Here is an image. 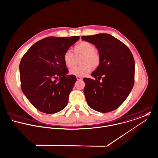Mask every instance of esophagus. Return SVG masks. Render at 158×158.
Instances as JSON below:
<instances>
[{"label":"esophagus","mask_w":158,"mask_h":158,"mask_svg":"<svg viewBox=\"0 0 158 158\" xmlns=\"http://www.w3.org/2000/svg\"><path fill=\"white\" fill-rule=\"evenodd\" d=\"M76 78H77V79L78 81H80V80H82V77H80V76H77Z\"/></svg>","instance_id":"esophagus-1"}]
</instances>
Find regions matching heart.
<instances>
[{
	"mask_svg": "<svg viewBox=\"0 0 158 158\" xmlns=\"http://www.w3.org/2000/svg\"><path fill=\"white\" fill-rule=\"evenodd\" d=\"M74 51L76 56L83 55L81 59L82 64L71 68L70 74L83 77L91 71L92 67L97 68L99 65L101 57L99 53L95 51V46L92 43L85 41H82L74 46ZM63 59L68 68H71L74 64L75 57L70 51L68 50L64 52Z\"/></svg>",
	"mask_w": 158,
	"mask_h": 158,
	"instance_id": "1",
	"label": "heart"
}]
</instances>
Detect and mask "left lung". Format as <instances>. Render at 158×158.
I'll use <instances>...</instances> for the list:
<instances>
[{"label": "left lung", "instance_id": "obj_1", "mask_svg": "<svg viewBox=\"0 0 158 158\" xmlns=\"http://www.w3.org/2000/svg\"><path fill=\"white\" fill-rule=\"evenodd\" d=\"M81 38L94 44L101 57L99 65L92 73L95 79L84 78L86 101L96 111L114 110L126 100L133 88V56L123 43L109 34L82 36Z\"/></svg>", "mask_w": 158, "mask_h": 158}]
</instances>
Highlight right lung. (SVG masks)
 Returning <instances> with one entry per match:
<instances>
[{
  "instance_id": "1",
  "label": "right lung",
  "mask_w": 158,
  "mask_h": 158,
  "mask_svg": "<svg viewBox=\"0 0 158 158\" xmlns=\"http://www.w3.org/2000/svg\"><path fill=\"white\" fill-rule=\"evenodd\" d=\"M79 39L78 36H49L33 44L23 57L19 64L21 89L40 112L52 114L66 106L77 79L67 74L63 54Z\"/></svg>"
}]
</instances>
